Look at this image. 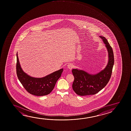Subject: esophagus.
Segmentation results:
<instances>
[{
  "mask_svg": "<svg viewBox=\"0 0 131 131\" xmlns=\"http://www.w3.org/2000/svg\"><path fill=\"white\" fill-rule=\"evenodd\" d=\"M67 66H68V68L70 70H71L73 68V65L72 64H69Z\"/></svg>",
  "mask_w": 131,
  "mask_h": 131,
  "instance_id": "esophagus-1",
  "label": "esophagus"
}]
</instances>
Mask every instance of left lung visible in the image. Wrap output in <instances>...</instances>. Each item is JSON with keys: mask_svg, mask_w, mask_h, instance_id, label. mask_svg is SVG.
Here are the masks:
<instances>
[{"mask_svg": "<svg viewBox=\"0 0 131 131\" xmlns=\"http://www.w3.org/2000/svg\"><path fill=\"white\" fill-rule=\"evenodd\" d=\"M100 37L107 48L108 62L105 69L95 74H90L82 70L73 69L72 73L74 79L72 87L73 91L79 95L96 94L106 85L111 77L114 63L113 50L105 37Z\"/></svg>", "mask_w": 131, "mask_h": 131, "instance_id": "8db88e82", "label": "left lung"}]
</instances>
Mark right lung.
Instances as JSON below:
<instances>
[{
  "label": "right lung",
  "instance_id": "obj_1",
  "mask_svg": "<svg viewBox=\"0 0 131 131\" xmlns=\"http://www.w3.org/2000/svg\"><path fill=\"white\" fill-rule=\"evenodd\" d=\"M16 57V73L18 79L26 90L30 94L36 96L46 95L51 92L56 82L61 76L63 69L55 71L44 77H32L27 74L22 69L17 53Z\"/></svg>",
  "mask_w": 131,
  "mask_h": 131
}]
</instances>
